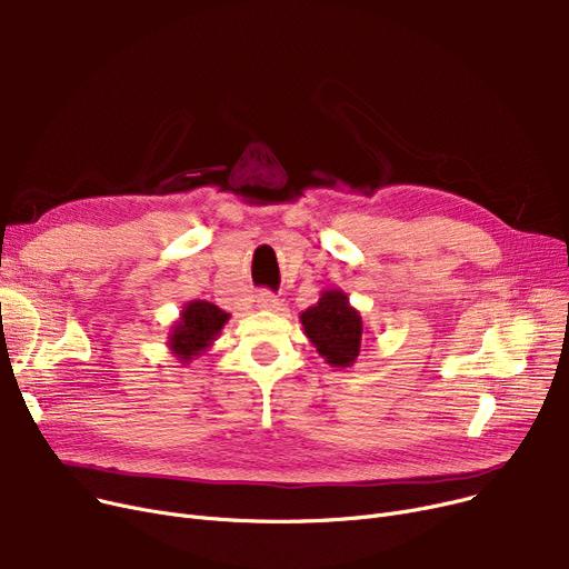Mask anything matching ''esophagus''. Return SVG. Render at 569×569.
I'll use <instances>...</instances> for the list:
<instances>
[{
	"label": "esophagus",
	"mask_w": 569,
	"mask_h": 569,
	"mask_svg": "<svg viewBox=\"0 0 569 569\" xmlns=\"http://www.w3.org/2000/svg\"><path fill=\"white\" fill-rule=\"evenodd\" d=\"M258 307H260V309H267V311L279 309V300H277V295H272V292L262 290V292L258 295Z\"/></svg>",
	"instance_id": "esophagus-1"
}]
</instances>
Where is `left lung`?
<instances>
[{"instance_id":"1","label":"left lung","mask_w":569,"mask_h":569,"mask_svg":"<svg viewBox=\"0 0 569 569\" xmlns=\"http://www.w3.org/2000/svg\"><path fill=\"white\" fill-rule=\"evenodd\" d=\"M300 322L327 365L346 369L357 362L365 343V322L343 290H322L320 300L300 313Z\"/></svg>"}]
</instances>
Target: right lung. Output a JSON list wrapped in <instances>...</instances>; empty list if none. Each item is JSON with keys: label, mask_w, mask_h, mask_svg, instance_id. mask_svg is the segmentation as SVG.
Instances as JSON below:
<instances>
[{"label": "right lung", "mask_w": 569, "mask_h": 569, "mask_svg": "<svg viewBox=\"0 0 569 569\" xmlns=\"http://www.w3.org/2000/svg\"><path fill=\"white\" fill-rule=\"evenodd\" d=\"M230 313L221 311L217 305L193 300L179 311L168 332V348L182 365H189L217 341Z\"/></svg>", "instance_id": "1"}]
</instances>
